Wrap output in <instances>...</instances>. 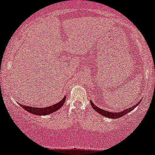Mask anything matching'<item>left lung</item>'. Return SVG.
Instances as JSON below:
<instances>
[{
  "label": "left lung",
  "instance_id": "obj_1",
  "mask_svg": "<svg viewBox=\"0 0 155 155\" xmlns=\"http://www.w3.org/2000/svg\"><path fill=\"white\" fill-rule=\"evenodd\" d=\"M140 102L141 101H139L137 104V105L132 106V107H128V109L124 110H123L122 112H119V113H113V112H108V111L105 110H103V109H101V108H99L98 107H97V106L90 100L91 105H92V107H93V109H94V110H95L96 112H97L98 113H100V115H103V116H105V117H107V118H120V117L124 116V115L127 114L128 113H129V112L133 110L134 108L137 107V106H138V105H139Z\"/></svg>",
  "mask_w": 155,
  "mask_h": 155
}]
</instances>
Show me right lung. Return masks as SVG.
Listing matches in <instances>:
<instances>
[{"label":"right lung","mask_w":155,"mask_h":155,"mask_svg":"<svg viewBox=\"0 0 155 155\" xmlns=\"http://www.w3.org/2000/svg\"><path fill=\"white\" fill-rule=\"evenodd\" d=\"M65 101H66V97H64L62 100H61L59 102L55 104V105L50 106V107H29V106H26V105H22L21 104H20V105L26 111L29 112V113H31V114H35L37 115H45L48 114H51V113H54V112L57 111L58 110L60 109L62 107L63 104H64Z\"/></svg>","instance_id":"right-lung-1"}]
</instances>
